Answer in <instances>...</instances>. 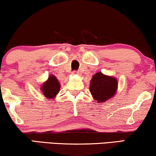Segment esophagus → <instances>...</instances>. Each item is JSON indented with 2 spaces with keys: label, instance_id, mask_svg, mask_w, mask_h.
Segmentation results:
<instances>
[{
  "label": "esophagus",
  "instance_id": "obj_1",
  "mask_svg": "<svg viewBox=\"0 0 156 156\" xmlns=\"http://www.w3.org/2000/svg\"><path fill=\"white\" fill-rule=\"evenodd\" d=\"M79 74V72H78V71H76V70L73 71L72 74Z\"/></svg>",
  "mask_w": 156,
  "mask_h": 156
}]
</instances>
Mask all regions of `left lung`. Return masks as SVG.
Wrapping results in <instances>:
<instances>
[{
	"label": "left lung",
	"instance_id": "8db88e82",
	"mask_svg": "<svg viewBox=\"0 0 156 156\" xmlns=\"http://www.w3.org/2000/svg\"><path fill=\"white\" fill-rule=\"evenodd\" d=\"M117 83L116 78L98 72L93 75L90 81V93L98 103H102L115 95L118 85Z\"/></svg>",
	"mask_w": 156,
	"mask_h": 156
}]
</instances>
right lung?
<instances>
[{
	"label": "right lung",
	"mask_w": 156,
	"mask_h": 156,
	"mask_svg": "<svg viewBox=\"0 0 156 156\" xmlns=\"http://www.w3.org/2000/svg\"><path fill=\"white\" fill-rule=\"evenodd\" d=\"M60 84L55 76L51 75L48 81L43 84L41 90L48 99H53L60 91Z\"/></svg>",
	"instance_id": "right-lung-1"
}]
</instances>
